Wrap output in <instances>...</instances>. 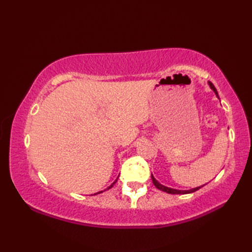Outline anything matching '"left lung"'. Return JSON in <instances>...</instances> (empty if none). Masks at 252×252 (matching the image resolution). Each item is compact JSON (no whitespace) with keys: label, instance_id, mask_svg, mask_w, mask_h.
<instances>
[{"label":"left lung","instance_id":"obj_1","mask_svg":"<svg viewBox=\"0 0 252 252\" xmlns=\"http://www.w3.org/2000/svg\"><path fill=\"white\" fill-rule=\"evenodd\" d=\"M208 84H209V87H210V89L213 91V92L216 93V95H217V97L219 98V94H218V92H217V89L215 88V85H213L210 81H208ZM220 99V98H219ZM152 180H153V183H154V185L157 187L158 189H160V190H162V191H165V192H168V194H190V192H194V191H196V190H198L199 189H201V187L203 186H198V187H195V189H189V190H181V189H171V187H167V186H164V185H162V184H160L159 182L154 178V175L152 174Z\"/></svg>","mask_w":252,"mask_h":252}]
</instances>
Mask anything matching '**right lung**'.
Here are the masks:
<instances>
[{"mask_svg": "<svg viewBox=\"0 0 252 252\" xmlns=\"http://www.w3.org/2000/svg\"><path fill=\"white\" fill-rule=\"evenodd\" d=\"M118 178H119V176H118ZM118 180V179H117ZM117 180L114 182V183H112L110 186H108V187H107V189H104V190H107V189H111V187L112 186H114L115 185V183H116V182H117ZM100 192H103V190H100V191H98V192H96V194H94V195H97V194H100Z\"/></svg>", "mask_w": 252, "mask_h": 252, "instance_id": "right-lung-1", "label": "right lung"}]
</instances>
